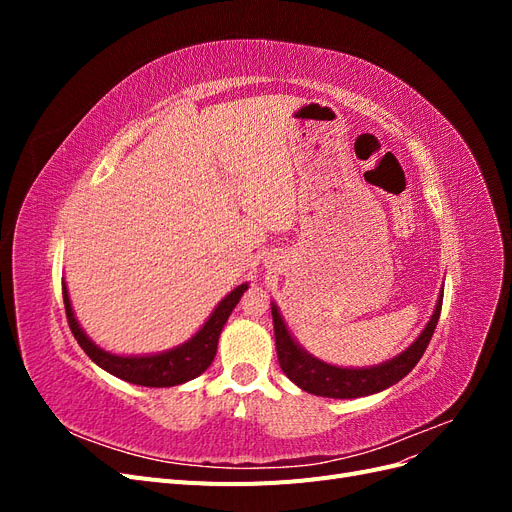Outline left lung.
I'll use <instances>...</instances> for the list:
<instances>
[{"instance_id":"obj_1","label":"left lung","mask_w":512,"mask_h":512,"mask_svg":"<svg viewBox=\"0 0 512 512\" xmlns=\"http://www.w3.org/2000/svg\"><path fill=\"white\" fill-rule=\"evenodd\" d=\"M442 297L444 292H440V299L436 303V309H433V316L427 322V327L406 352L395 356L393 361H386L382 365L367 367V369L335 367V365L318 361L312 354H307L305 350H301L297 344H294V339L290 337L280 312H277L275 305H271L277 361H280L284 374L297 384L299 389L312 395L352 399V397L380 393L384 389H389V386H393L395 382H399L404 376H408L414 369V365L421 361V356L427 350L433 331H436V324L440 320Z\"/></svg>"}]
</instances>
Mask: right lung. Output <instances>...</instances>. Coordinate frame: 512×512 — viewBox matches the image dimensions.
Instances as JSON below:
<instances>
[{
	"label": "right lung",
	"mask_w": 512,
	"mask_h": 512,
	"mask_svg": "<svg viewBox=\"0 0 512 512\" xmlns=\"http://www.w3.org/2000/svg\"><path fill=\"white\" fill-rule=\"evenodd\" d=\"M245 290H247V284H241L239 288L232 290L226 299H222V303L215 307V312L203 324V329H200L190 342H185L183 346L162 354H151V356H117L98 348L83 333L79 322L74 318L66 284H61L70 331L89 359L96 365H100L102 369H106L108 374H113L121 380L138 384V386H156V389H162V386H177L203 374V371L211 365L215 352H218L220 333Z\"/></svg>",
	"instance_id": "obj_1"
}]
</instances>
